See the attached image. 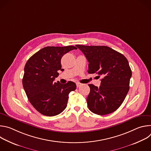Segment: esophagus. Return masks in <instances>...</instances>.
Returning <instances> with one entry per match:
<instances>
[{
	"mask_svg": "<svg viewBox=\"0 0 151 151\" xmlns=\"http://www.w3.org/2000/svg\"><path fill=\"white\" fill-rule=\"evenodd\" d=\"M81 85H82V84H81V83H79V82H77V83H76V87H78H78H80V86H81Z\"/></svg>",
	"mask_w": 151,
	"mask_h": 151,
	"instance_id": "obj_1",
	"label": "esophagus"
}]
</instances>
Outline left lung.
<instances>
[{
  "label": "left lung",
  "instance_id": "obj_1",
  "mask_svg": "<svg viewBox=\"0 0 151 151\" xmlns=\"http://www.w3.org/2000/svg\"><path fill=\"white\" fill-rule=\"evenodd\" d=\"M87 58L88 73L102 76L100 87L89 84L87 101L89 109L104 115L115 111L124 101L130 87L132 70L126 57L106 46L76 45Z\"/></svg>",
  "mask_w": 151,
  "mask_h": 151
}]
</instances>
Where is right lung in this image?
I'll list each match as a JSON object with an SVG mask.
<instances>
[{"label": "right lung", "instance_id": "right-lung-1", "mask_svg": "<svg viewBox=\"0 0 151 151\" xmlns=\"http://www.w3.org/2000/svg\"><path fill=\"white\" fill-rule=\"evenodd\" d=\"M74 46L47 47L33 54L24 67L23 85L27 98L41 114L53 116L67 106L69 93L76 90L75 82L61 84L54 79L61 69V57L76 50Z\"/></svg>", "mask_w": 151, "mask_h": 151}]
</instances>
